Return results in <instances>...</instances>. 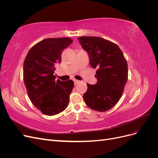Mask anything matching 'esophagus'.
<instances>
[{"mask_svg":"<svg viewBox=\"0 0 158 158\" xmlns=\"http://www.w3.org/2000/svg\"><path fill=\"white\" fill-rule=\"evenodd\" d=\"M73 81H74V84H78V83H79V82H80V81H79V80H74Z\"/></svg>","mask_w":158,"mask_h":158,"instance_id":"esophagus-1","label":"esophagus"}]
</instances>
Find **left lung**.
<instances>
[{
    "label": "left lung",
    "instance_id": "1",
    "mask_svg": "<svg viewBox=\"0 0 158 158\" xmlns=\"http://www.w3.org/2000/svg\"><path fill=\"white\" fill-rule=\"evenodd\" d=\"M78 40L87 52L89 64L97 69L94 85L87 84L83 95L90 109L104 112L114 107L122 96L128 79V65L122 51L114 43L99 37H80Z\"/></svg>",
    "mask_w": 158,
    "mask_h": 158
}]
</instances>
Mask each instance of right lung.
Returning a JSON list of instances; mask_svg holds the SVG:
<instances>
[{
	"label": "right lung",
	"mask_w": 158,
	"mask_h": 158,
	"mask_svg": "<svg viewBox=\"0 0 158 158\" xmlns=\"http://www.w3.org/2000/svg\"><path fill=\"white\" fill-rule=\"evenodd\" d=\"M69 37L48 38L28 51L23 63V81L27 95L36 108L46 115L58 114L68 107L73 80L55 81V66L61 54L73 43Z\"/></svg>",
	"instance_id": "right-lung-1"
}]
</instances>
